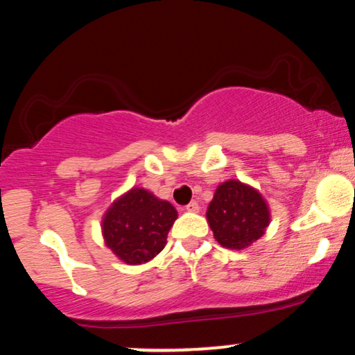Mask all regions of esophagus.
<instances>
[{"mask_svg":"<svg viewBox=\"0 0 355 355\" xmlns=\"http://www.w3.org/2000/svg\"><path fill=\"white\" fill-rule=\"evenodd\" d=\"M186 211H193V213H196V211H200V205L196 203V201H191V203L189 205H186Z\"/></svg>","mask_w":355,"mask_h":355,"instance_id":"esophagus-1","label":"esophagus"}]
</instances>
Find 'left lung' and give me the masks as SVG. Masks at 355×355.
I'll return each instance as SVG.
<instances>
[{"instance_id":"8db88e82","label":"left lung","mask_w":355,"mask_h":355,"mask_svg":"<svg viewBox=\"0 0 355 355\" xmlns=\"http://www.w3.org/2000/svg\"><path fill=\"white\" fill-rule=\"evenodd\" d=\"M207 218L220 245L239 250L264 235L269 209L261 194L250 186L227 181L216 188Z\"/></svg>"}]
</instances>
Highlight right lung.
<instances>
[{
  "label": "right lung",
  "mask_w": 355,
  "mask_h": 355,
  "mask_svg": "<svg viewBox=\"0 0 355 355\" xmlns=\"http://www.w3.org/2000/svg\"><path fill=\"white\" fill-rule=\"evenodd\" d=\"M176 218L178 211L169 201L135 188L108 209L103 220V235L106 245L121 261L142 264L164 249Z\"/></svg>",
  "instance_id": "obj_1"
}]
</instances>
